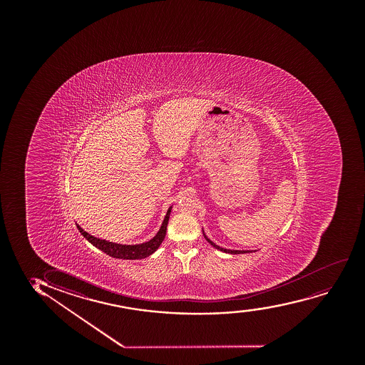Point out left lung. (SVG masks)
<instances>
[{
	"mask_svg": "<svg viewBox=\"0 0 365 365\" xmlns=\"http://www.w3.org/2000/svg\"><path fill=\"white\" fill-rule=\"evenodd\" d=\"M203 235H205V234H203ZM205 240H207V241H208V242H210V245H212V246H213L214 248H217V250H219V251L225 252V253H231V255H240V253H248V252H251V251H232V250H227V248L220 247V246H218V245H215V243L212 242V241H210V240L208 239V237H207V236H205Z\"/></svg>",
	"mask_w": 365,
	"mask_h": 365,
	"instance_id": "left-lung-1",
	"label": "left lung"
}]
</instances>
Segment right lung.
Here are the masks:
<instances>
[{
	"instance_id": "obj_1",
	"label": "right lung",
	"mask_w": 365,
	"mask_h": 365,
	"mask_svg": "<svg viewBox=\"0 0 365 365\" xmlns=\"http://www.w3.org/2000/svg\"><path fill=\"white\" fill-rule=\"evenodd\" d=\"M170 212H172V207L168 210L163 224L155 237L150 240L148 242L141 243V245H119V243L108 242L106 240L97 239L93 235L88 234L79 225H76V227L79 229L80 234L83 235L88 242L93 243L95 247L105 252L106 255H108V256L119 258V259H143V258L151 256L152 253L160 247V243L163 242L165 234H167L168 220H169Z\"/></svg>"
}]
</instances>
